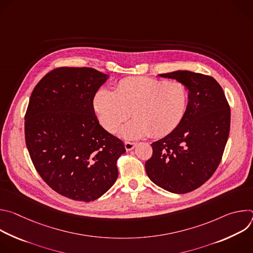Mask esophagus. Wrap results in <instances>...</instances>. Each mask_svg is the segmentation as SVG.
Segmentation results:
<instances>
[{
    "label": "esophagus",
    "instance_id": "obj_1",
    "mask_svg": "<svg viewBox=\"0 0 253 253\" xmlns=\"http://www.w3.org/2000/svg\"><path fill=\"white\" fill-rule=\"evenodd\" d=\"M136 145H137V143H135V142H129V141H126V142L124 143L125 149H126L127 151H130V150L134 149V147H135Z\"/></svg>",
    "mask_w": 253,
    "mask_h": 253
}]
</instances>
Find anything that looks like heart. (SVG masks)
Wrapping results in <instances>:
<instances>
[{
  "mask_svg": "<svg viewBox=\"0 0 253 253\" xmlns=\"http://www.w3.org/2000/svg\"><path fill=\"white\" fill-rule=\"evenodd\" d=\"M188 102L189 91L181 82L130 77L121 80L115 92L99 90L94 109L101 125L110 133H115L132 114L134 119L120 134L138 139L149 133L154 137L171 133L182 121Z\"/></svg>",
  "mask_w": 253,
  "mask_h": 253,
  "instance_id": "1",
  "label": "heart"
}]
</instances>
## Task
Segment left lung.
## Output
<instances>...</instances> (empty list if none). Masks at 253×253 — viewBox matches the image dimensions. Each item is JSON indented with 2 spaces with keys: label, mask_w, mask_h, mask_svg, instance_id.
<instances>
[{
  "label": "left lung",
  "mask_w": 253,
  "mask_h": 253,
  "mask_svg": "<svg viewBox=\"0 0 253 253\" xmlns=\"http://www.w3.org/2000/svg\"><path fill=\"white\" fill-rule=\"evenodd\" d=\"M160 76L183 83L189 102L180 124L151 144L153 153L145 169L159 187L183 194L200 187L217 169L229 135L230 108L223 89L211 76L190 71Z\"/></svg>",
  "instance_id": "left-lung-1"
}]
</instances>
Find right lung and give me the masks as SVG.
Returning a JSON list of instances; mask_svg holds the SVG:
<instances>
[{
  "label": "right lung",
  "instance_id": "obj_1",
  "mask_svg": "<svg viewBox=\"0 0 253 253\" xmlns=\"http://www.w3.org/2000/svg\"><path fill=\"white\" fill-rule=\"evenodd\" d=\"M108 76L88 67H60L34 88L25 114L31 160L57 193L93 201L118 177L124 143L98 122L93 100Z\"/></svg>",
  "mask_w": 253,
  "mask_h": 253
}]
</instances>
